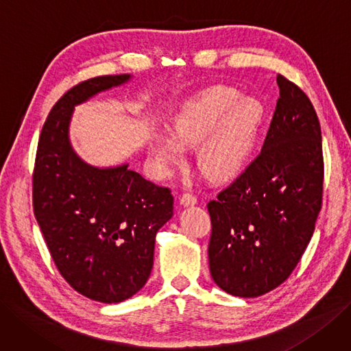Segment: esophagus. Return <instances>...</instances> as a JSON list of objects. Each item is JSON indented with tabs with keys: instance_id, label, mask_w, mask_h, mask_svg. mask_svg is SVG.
I'll use <instances>...</instances> for the list:
<instances>
[{
	"instance_id": "34e87169",
	"label": "esophagus",
	"mask_w": 351,
	"mask_h": 351,
	"mask_svg": "<svg viewBox=\"0 0 351 351\" xmlns=\"http://www.w3.org/2000/svg\"><path fill=\"white\" fill-rule=\"evenodd\" d=\"M180 204H182L184 206L195 205L197 204V197H193L192 193H184V195L180 197Z\"/></svg>"
}]
</instances>
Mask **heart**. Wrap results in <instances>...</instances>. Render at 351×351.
<instances>
[{"label": "heart", "instance_id": "1", "mask_svg": "<svg viewBox=\"0 0 351 351\" xmlns=\"http://www.w3.org/2000/svg\"><path fill=\"white\" fill-rule=\"evenodd\" d=\"M265 121L263 104L240 98L234 88L217 85L186 99L173 117L172 134L158 133L149 150L158 171L171 173L182 165L185 150L197 147L199 171L213 180H230L240 175L253 158Z\"/></svg>", "mask_w": 351, "mask_h": 351}]
</instances>
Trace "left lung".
<instances>
[{
    "label": "left lung",
    "instance_id": "left-lung-1",
    "mask_svg": "<svg viewBox=\"0 0 351 351\" xmlns=\"http://www.w3.org/2000/svg\"><path fill=\"white\" fill-rule=\"evenodd\" d=\"M279 99L261 154L210 201V271L230 295L278 288L300 263L322 204L324 159L317 112L278 75Z\"/></svg>",
    "mask_w": 351,
    "mask_h": 351
}]
</instances>
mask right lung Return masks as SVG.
<instances>
[{
    "label": "right lung",
    "mask_w": 351,
    "mask_h": 351,
    "mask_svg": "<svg viewBox=\"0 0 351 351\" xmlns=\"http://www.w3.org/2000/svg\"><path fill=\"white\" fill-rule=\"evenodd\" d=\"M130 77L97 76L71 88L47 115L33 172L34 217L58 270L75 291L104 304L145 287L156 232L173 215L171 189L128 165L90 166L71 146L75 106Z\"/></svg>",
    "instance_id": "right-lung-1"
}]
</instances>
